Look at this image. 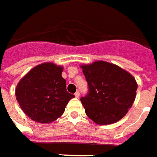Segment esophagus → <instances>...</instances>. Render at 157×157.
Segmentation results:
<instances>
[{
  "label": "esophagus",
  "instance_id": "34e87169",
  "mask_svg": "<svg viewBox=\"0 0 157 157\" xmlns=\"http://www.w3.org/2000/svg\"><path fill=\"white\" fill-rule=\"evenodd\" d=\"M74 95H75V97H76V98H78V97H79V95H80V93H79L78 91H77V92H75Z\"/></svg>",
  "mask_w": 157,
  "mask_h": 157
}]
</instances>
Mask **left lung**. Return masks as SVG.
I'll list each match as a JSON object with an SVG mask.
<instances>
[{
    "mask_svg": "<svg viewBox=\"0 0 157 157\" xmlns=\"http://www.w3.org/2000/svg\"><path fill=\"white\" fill-rule=\"evenodd\" d=\"M81 68L89 85L88 94L80 99L86 115L101 125L122 119L136 97L135 78L120 67L103 61Z\"/></svg>",
    "mask_w": 157,
    "mask_h": 157,
    "instance_id": "1",
    "label": "left lung"
}]
</instances>
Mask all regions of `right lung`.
Segmentation results:
<instances>
[{"mask_svg":"<svg viewBox=\"0 0 157 157\" xmlns=\"http://www.w3.org/2000/svg\"><path fill=\"white\" fill-rule=\"evenodd\" d=\"M63 70V67L52 63H42L32 68L17 84V101L32 120L52 123L63 115L67 104L74 97L67 91Z\"/></svg>","mask_w":157,"mask_h":157,"instance_id":"right-lung-1","label":"right lung"}]
</instances>
